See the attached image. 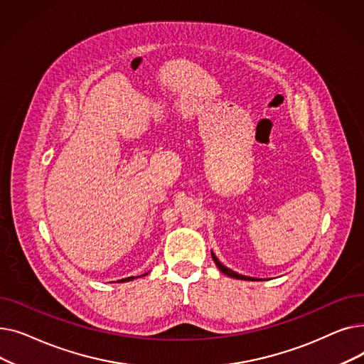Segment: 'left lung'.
I'll list each match as a JSON object with an SVG mask.
<instances>
[{"instance_id": "1", "label": "left lung", "mask_w": 364, "mask_h": 364, "mask_svg": "<svg viewBox=\"0 0 364 364\" xmlns=\"http://www.w3.org/2000/svg\"><path fill=\"white\" fill-rule=\"evenodd\" d=\"M211 257H213V259H214L215 265L218 267V270H220L221 273H224L225 276H228V277L239 279V280H262V279H255V277H250V276H243V274H239V273H236V272L230 270V269H228V267H225V265H223V264L220 262V259L215 257V254H214V252H211Z\"/></svg>"}]
</instances>
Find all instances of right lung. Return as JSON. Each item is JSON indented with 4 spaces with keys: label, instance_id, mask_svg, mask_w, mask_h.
<instances>
[{
    "label": "right lung",
    "instance_id": "1",
    "mask_svg": "<svg viewBox=\"0 0 364 364\" xmlns=\"http://www.w3.org/2000/svg\"><path fill=\"white\" fill-rule=\"evenodd\" d=\"M146 274H147V273H146ZM146 274H143V276H146ZM134 279H136V277L131 276V277H127V279H122V280H118V282H129V280H134Z\"/></svg>",
    "mask_w": 364,
    "mask_h": 364
}]
</instances>
